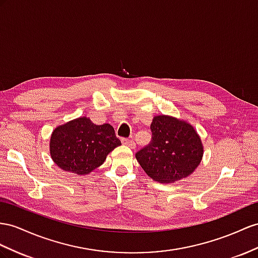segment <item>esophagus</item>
<instances>
[{"instance_id":"1","label":"esophagus","mask_w":258,"mask_h":258,"mask_svg":"<svg viewBox=\"0 0 258 258\" xmlns=\"http://www.w3.org/2000/svg\"><path fill=\"white\" fill-rule=\"evenodd\" d=\"M122 143L125 145V146H127L132 149H134L136 147V144L133 140H126V138H122Z\"/></svg>"}]
</instances>
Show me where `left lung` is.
I'll return each mask as SVG.
<instances>
[{"label": "left lung", "instance_id": "1", "mask_svg": "<svg viewBox=\"0 0 258 258\" xmlns=\"http://www.w3.org/2000/svg\"><path fill=\"white\" fill-rule=\"evenodd\" d=\"M150 130L153 140L136 154L145 172L160 183L180 181L193 173L204 149L192 125L172 116L158 115Z\"/></svg>", "mask_w": 258, "mask_h": 258}]
</instances>
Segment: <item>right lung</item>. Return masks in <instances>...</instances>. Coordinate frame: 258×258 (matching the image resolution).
Returning <instances> with one entry per match:
<instances>
[{
    "label": "right lung",
    "mask_w": 258,
    "mask_h": 258,
    "mask_svg": "<svg viewBox=\"0 0 258 258\" xmlns=\"http://www.w3.org/2000/svg\"><path fill=\"white\" fill-rule=\"evenodd\" d=\"M120 145L110 124L96 125L83 116L53 131L50 154L62 170L83 175L100 167L110 151Z\"/></svg>",
    "instance_id": "right-lung-1"
}]
</instances>
